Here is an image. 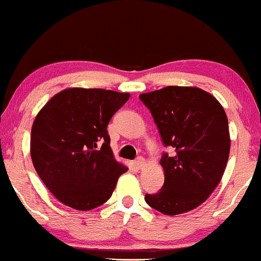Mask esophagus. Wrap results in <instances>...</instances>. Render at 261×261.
I'll return each mask as SVG.
<instances>
[{
	"label": "esophagus",
	"mask_w": 261,
	"mask_h": 261,
	"mask_svg": "<svg viewBox=\"0 0 261 261\" xmlns=\"http://www.w3.org/2000/svg\"><path fill=\"white\" fill-rule=\"evenodd\" d=\"M134 164H135V167H136L137 169H142L143 167L146 166L145 158H143V157H139V158H137V160H135Z\"/></svg>",
	"instance_id": "34e87169"
}]
</instances>
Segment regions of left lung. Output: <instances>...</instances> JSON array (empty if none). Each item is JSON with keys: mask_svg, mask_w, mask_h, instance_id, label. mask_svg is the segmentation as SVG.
Returning <instances> with one entry per match:
<instances>
[{"mask_svg": "<svg viewBox=\"0 0 261 261\" xmlns=\"http://www.w3.org/2000/svg\"><path fill=\"white\" fill-rule=\"evenodd\" d=\"M164 145L175 154H164L161 166L164 185L145 200L168 216L185 214L208 199L220 184L229 157L228 119L221 103L197 87L168 86L142 93Z\"/></svg>", "mask_w": 261, "mask_h": 261, "instance_id": "obj_1", "label": "left lung"}]
</instances>
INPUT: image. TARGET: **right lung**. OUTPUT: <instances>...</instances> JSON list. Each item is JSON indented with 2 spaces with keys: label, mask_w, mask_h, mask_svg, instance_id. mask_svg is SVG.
Segmentation results:
<instances>
[{
  "label": "right lung",
  "mask_w": 261,
  "mask_h": 261,
  "mask_svg": "<svg viewBox=\"0 0 261 261\" xmlns=\"http://www.w3.org/2000/svg\"><path fill=\"white\" fill-rule=\"evenodd\" d=\"M130 93L66 88L35 116L31 155L38 175L60 202L79 211L103 205L127 167L115 160L107 126Z\"/></svg>",
  "instance_id": "obj_1"
}]
</instances>
